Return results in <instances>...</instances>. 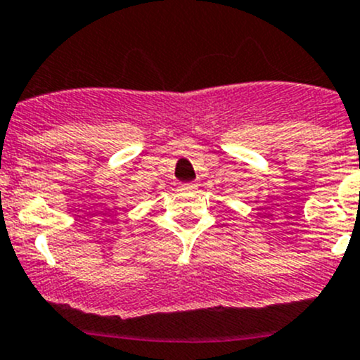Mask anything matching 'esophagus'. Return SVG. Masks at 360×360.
Wrapping results in <instances>:
<instances>
[{
    "mask_svg": "<svg viewBox=\"0 0 360 360\" xmlns=\"http://www.w3.org/2000/svg\"><path fill=\"white\" fill-rule=\"evenodd\" d=\"M179 188H181V191H195L198 188V184L197 183H183V184H179Z\"/></svg>",
    "mask_w": 360,
    "mask_h": 360,
    "instance_id": "34e87169",
    "label": "esophagus"
}]
</instances>
